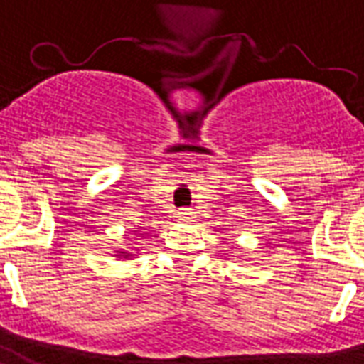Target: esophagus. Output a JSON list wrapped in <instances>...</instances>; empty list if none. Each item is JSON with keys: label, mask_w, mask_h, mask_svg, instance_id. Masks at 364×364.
<instances>
[{"label": "esophagus", "mask_w": 364, "mask_h": 364, "mask_svg": "<svg viewBox=\"0 0 364 364\" xmlns=\"http://www.w3.org/2000/svg\"><path fill=\"white\" fill-rule=\"evenodd\" d=\"M178 218H180V222H192V212L190 210H180Z\"/></svg>", "instance_id": "esophagus-1"}]
</instances>
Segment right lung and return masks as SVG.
I'll use <instances>...</instances> for the list:
<instances>
[{
    "label": "right lung",
    "instance_id": "1",
    "mask_svg": "<svg viewBox=\"0 0 364 364\" xmlns=\"http://www.w3.org/2000/svg\"><path fill=\"white\" fill-rule=\"evenodd\" d=\"M119 254H120V255H124V257H129V255H130V254H127V252H119Z\"/></svg>",
    "mask_w": 364,
    "mask_h": 364
}]
</instances>
